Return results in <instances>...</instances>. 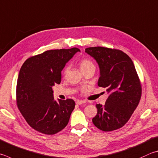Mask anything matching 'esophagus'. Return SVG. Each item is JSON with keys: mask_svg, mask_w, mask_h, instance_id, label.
Returning <instances> with one entry per match:
<instances>
[{"mask_svg": "<svg viewBox=\"0 0 158 158\" xmlns=\"http://www.w3.org/2000/svg\"><path fill=\"white\" fill-rule=\"evenodd\" d=\"M84 103H85V101H83V100H77V101L76 102V104L77 105H81L83 104H84Z\"/></svg>", "mask_w": 158, "mask_h": 158, "instance_id": "obj_1", "label": "esophagus"}]
</instances>
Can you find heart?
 Segmentation results:
<instances>
[{"label":"heart","mask_w":158,"mask_h":158,"mask_svg":"<svg viewBox=\"0 0 158 158\" xmlns=\"http://www.w3.org/2000/svg\"><path fill=\"white\" fill-rule=\"evenodd\" d=\"M79 66L83 73L90 69H95V66H94L93 62L91 60L87 58L82 59L81 61H79ZM68 69H69L68 67H66L65 68L64 74H66L68 73Z\"/></svg>","instance_id":"b5f03b06"}]
</instances>
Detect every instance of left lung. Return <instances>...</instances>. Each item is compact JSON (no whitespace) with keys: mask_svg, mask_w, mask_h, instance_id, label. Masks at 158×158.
Instances as JSON below:
<instances>
[{"mask_svg":"<svg viewBox=\"0 0 158 158\" xmlns=\"http://www.w3.org/2000/svg\"><path fill=\"white\" fill-rule=\"evenodd\" d=\"M85 52L96 60L100 70L99 87L109 94L104 106L97 104L93 123L108 132L127 124L141 99L142 85L131 59L122 50L104 47L88 48Z\"/></svg>","mask_w":158,"mask_h":158,"instance_id":"obj_1","label":"left lung"}]
</instances>
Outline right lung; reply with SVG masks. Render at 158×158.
Segmentation results:
<instances>
[{
    "label": "right lung",
    "mask_w": 158,
    "mask_h": 158,
    "mask_svg": "<svg viewBox=\"0 0 158 158\" xmlns=\"http://www.w3.org/2000/svg\"><path fill=\"white\" fill-rule=\"evenodd\" d=\"M79 48L51 50L27 59L21 68L16 85V104L27 124L36 131L54 135L69 122L73 99H54L52 86L59 84L61 71Z\"/></svg>",
    "instance_id": "right-lung-1"
}]
</instances>
